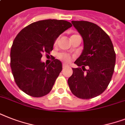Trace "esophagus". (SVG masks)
<instances>
[{
    "label": "esophagus",
    "mask_w": 125,
    "mask_h": 125,
    "mask_svg": "<svg viewBox=\"0 0 125 125\" xmlns=\"http://www.w3.org/2000/svg\"><path fill=\"white\" fill-rule=\"evenodd\" d=\"M62 67H63V68H65V67H68V65L66 64V63H63Z\"/></svg>",
    "instance_id": "1"
}]
</instances>
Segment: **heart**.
Returning <instances> with one entry per match:
<instances>
[{
    "label": "heart",
    "instance_id": "b5f03b06",
    "mask_svg": "<svg viewBox=\"0 0 125 125\" xmlns=\"http://www.w3.org/2000/svg\"><path fill=\"white\" fill-rule=\"evenodd\" d=\"M79 36V35H78V34H73V35L71 36V38L72 40L73 38H74V37H76V36ZM58 38L56 39V40L54 41V45H56L57 43H58ZM58 58L60 60H62L65 62H69L71 60V59H72L71 56L69 54H66V53H61V54H59Z\"/></svg>",
    "mask_w": 125,
    "mask_h": 125
}]
</instances>
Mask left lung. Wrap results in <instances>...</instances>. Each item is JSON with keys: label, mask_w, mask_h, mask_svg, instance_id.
<instances>
[{"label": "left lung", "mask_w": 125, "mask_h": 125, "mask_svg": "<svg viewBox=\"0 0 125 125\" xmlns=\"http://www.w3.org/2000/svg\"><path fill=\"white\" fill-rule=\"evenodd\" d=\"M71 22L83 38V50L74 62L78 67L73 68L68 85L76 97L92 99L103 93L110 82L115 52L109 36L98 25L84 21ZM85 66L89 69L85 70Z\"/></svg>", "instance_id": "left-lung-1"}]
</instances>
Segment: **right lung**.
<instances>
[{
    "label": "right lung",
    "instance_id": "right-lung-1",
    "mask_svg": "<svg viewBox=\"0 0 125 125\" xmlns=\"http://www.w3.org/2000/svg\"><path fill=\"white\" fill-rule=\"evenodd\" d=\"M72 26L64 20L47 19L29 24L15 38L10 52V67L16 84L23 92L41 97L51 91L62 70L60 60L47 65L41 62L42 54L52 51L54 41Z\"/></svg>",
    "mask_w": 125,
    "mask_h": 125
}]
</instances>
